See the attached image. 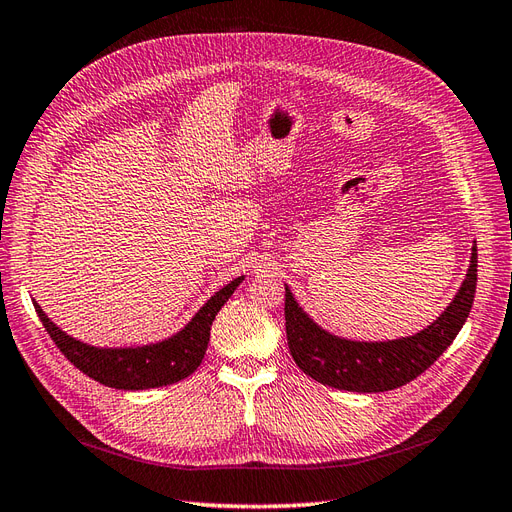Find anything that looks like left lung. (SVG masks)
<instances>
[{"label": "left lung", "mask_w": 512, "mask_h": 512, "mask_svg": "<svg viewBox=\"0 0 512 512\" xmlns=\"http://www.w3.org/2000/svg\"><path fill=\"white\" fill-rule=\"evenodd\" d=\"M476 268L474 246L465 281L446 311L414 337L379 343L347 341L321 330L285 287V330L291 358L315 382L339 390L384 392L405 386L425 373L463 328L476 294Z\"/></svg>", "instance_id": "8db88e82"}]
</instances>
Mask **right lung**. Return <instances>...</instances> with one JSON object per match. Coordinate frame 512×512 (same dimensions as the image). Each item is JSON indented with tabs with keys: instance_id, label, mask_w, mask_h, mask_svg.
Returning a JSON list of instances; mask_svg holds the SVG:
<instances>
[{
	"instance_id": "1",
	"label": "right lung",
	"mask_w": 512,
	"mask_h": 512,
	"mask_svg": "<svg viewBox=\"0 0 512 512\" xmlns=\"http://www.w3.org/2000/svg\"><path fill=\"white\" fill-rule=\"evenodd\" d=\"M242 281L244 276H238V279H233L223 289H218L201 306L199 313L178 334H173L171 339L143 347L102 349L85 345L57 328L36 302L34 306L42 326L49 332V337L53 339L57 349L79 371L109 388L145 390L175 384L197 371L210 343L212 321Z\"/></svg>"
}]
</instances>
